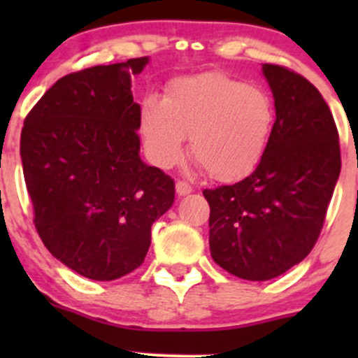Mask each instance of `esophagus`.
Masks as SVG:
<instances>
[{"label":"esophagus","instance_id":"obj_1","mask_svg":"<svg viewBox=\"0 0 358 358\" xmlns=\"http://www.w3.org/2000/svg\"><path fill=\"white\" fill-rule=\"evenodd\" d=\"M192 190L194 189L187 182H176V194H178L180 197L189 196V194H192Z\"/></svg>","mask_w":358,"mask_h":358}]
</instances>
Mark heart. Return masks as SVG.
<instances>
[{
  "label": "heart",
  "mask_w": 358,
  "mask_h": 358,
  "mask_svg": "<svg viewBox=\"0 0 358 358\" xmlns=\"http://www.w3.org/2000/svg\"><path fill=\"white\" fill-rule=\"evenodd\" d=\"M275 129V106L259 86L223 72L182 76L164 96L140 103V135L147 157L159 168L178 164L190 136L194 159L218 182L255 171Z\"/></svg>",
  "instance_id": "obj_1"
}]
</instances>
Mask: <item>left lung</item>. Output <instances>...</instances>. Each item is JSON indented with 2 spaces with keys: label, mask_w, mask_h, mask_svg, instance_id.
I'll return each mask as SVG.
<instances>
[{
  "label": "left lung",
  "mask_w": 358,
  "mask_h": 358,
  "mask_svg": "<svg viewBox=\"0 0 358 358\" xmlns=\"http://www.w3.org/2000/svg\"><path fill=\"white\" fill-rule=\"evenodd\" d=\"M262 72L275 106L268 150L244 180L202 192L213 259L246 280L279 277L308 256L341 171L338 129L319 90L280 66Z\"/></svg>",
  "instance_id": "8db88e82"
}]
</instances>
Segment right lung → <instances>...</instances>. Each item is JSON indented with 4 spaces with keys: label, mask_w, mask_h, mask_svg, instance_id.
<instances>
[{
    "label": "right lung",
    "mask_w": 358,
    "mask_h": 358,
    "mask_svg": "<svg viewBox=\"0 0 358 358\" xmlns=\"http://www.w3.org/2000/svg\"><path fill=\"white\" fill-rule=\"evenodd\" d=\"M149 57L72 72L25 117L24 178L46 249L92 280L138 268L150 229L175 202V182L140 159L131 78Z\"/></svg>",
    "instance_id": "1"
}]
</instances>
